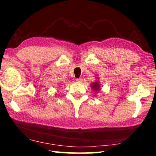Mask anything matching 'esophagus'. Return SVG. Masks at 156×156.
Masks as SVG:
<instances>
[{"label": "esophagus", "instance_id": "esophagus-1", "mask_svg": "<svg viewBox=\"0 0 156 156\" xmlns=\"http://www.w3.org/2000/svg\"><path fill=\"white\" fill-rule=\"evenodd\" d=\"M82 81H83V78H82L76 79V82H78V83H81Z\"/></svg>", "mask_w": 156, "mask_h": 156}]
</instances>
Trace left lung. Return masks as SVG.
<instances>
[{
    "label": "left lung",
    "mask_w": 156,
    "mask_h": 156,
    "mask_svg": "<svg viewBox=\"0 0 156 156\" xmlns=\"http://www.w3.org/2000/svg\"><path fill=\"white\" fill-rule=\"evenodd\" d=\"M91 87L93 90H94L95 91H98L100 89V84L99 81H96L94 82L93 83L91 84Z\"/></svg>",
    "instance_id": "8db88e82"
}]
</instances>
